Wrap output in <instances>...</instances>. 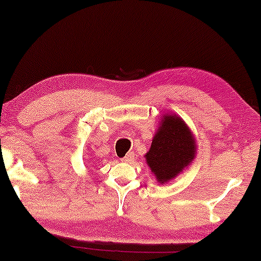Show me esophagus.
Masks as SVG:
<instances>
[{"label":"esophagus","mask_w":261,"mask_h":261,"mask_svg":"<svg viewBox=\"0 0 261 261\" xmlns=\"http://www.w3.org/2000/svg\"><path fill=\"white\" fill-rule=\"evenodd\" d=\"M133 160H134V153L133 152H129V153H127V155L123 157L121 161L125 162V163H129V162H132Z\"/></svg>","instance_id":"34e87169"}]
</instances>
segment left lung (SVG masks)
<instances>
[{
    "mask_svg": "<svg viewBox=\"0 0 261 261\" xmlns=\"http://www.w3.org/2000/svg\"><path fill=\"white\" fill-rule=\"evenodd\" d=\"M195 153L194 135L185 121L176 114H164L144 157L157 181L163 185L190 166Z\"/></svg>",
    "mask_w": 261,
    "mask_h": 261,
    "instance_id": "1",
    "label": "left lung"
}]
</instances>
